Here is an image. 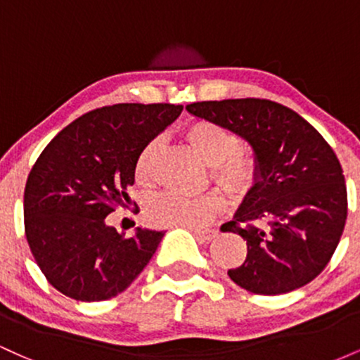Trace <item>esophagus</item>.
<instances>
[{"mask_svg":"<svg viewBox=\"0 0 360 360\" xmlns=\"http://www.w3.org/2000/svg\"><path fill=\"white\" fill-rule=\"evenodd\" d=\"M191 232L196 235V238H200L201 242H210L217 237L218 232L217 230H200V229H189Z\"/></svg>","mask_w":360,"mask_h":360,"instance_id":"34e87169","label":"esophagus"}]
</instances>
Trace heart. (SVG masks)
<instances>
[{"instance_id":"heart-1","label":"heart","mask_w":360,"mask_h":360,"mask_svg":"<svg viewBox=\"0 0 360 360\" xmlns=\"http://www.w3.org/2000/svg\"><path fill=\"white\" fill-rule=\"evenodd\" d=\"M183 139L206 166H212L213 181L223 191L233 198L252 191L259 177L257 160L242 150V140L233 131L210 120H196L184 128ZM159 148L160 143L154 140L137 157L135 181L142 188L152 184ZM220 212L221 201L214 194L186 198L164 193L148 201L146 214L148 221L159 226L201 229Z\"/></svg>"}]
</instances>
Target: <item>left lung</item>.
<instances>
[{
  "label": "left lung",
  "mask_w": 360,
  "mask_h": 360,
  "mask_svg": "<svg viewBox=\"0 0 360 360\" xmlns=\"http://www.w3.org/2000/svg\"><path fill=\"white\" fill-rule=\"evenodd\" d=\"M186 110L229 128L257 160V183L221 226L247 240V259L230 279L269 296L311 283L347 220L345 177L332 147L296 111L269 100L201 101Z\"/></svg>",
  "instance_id": "1"
}]
</instances>
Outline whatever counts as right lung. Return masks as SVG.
Segmentation results:
<instances>
[{
  "instance_id": "right-lung-1",
  "label": "right lung",
  "mask_w": 360,
  "mask_h": 360,
  "mask_svg": "<svg viewBox=\"0 0 360 360\" xmlns=\"http://www.w3.org/2000/svg\"><path fill=\"white\" fill-rule=\"evenodd\" d=\"M181 105L122 103L74 120L51 140L28 174L25 235L57 291L103 301L130 286L162 240V230L134 237L105 218L130 203L140 152L179 117Z\"/></svg>"
}]
</instances>
